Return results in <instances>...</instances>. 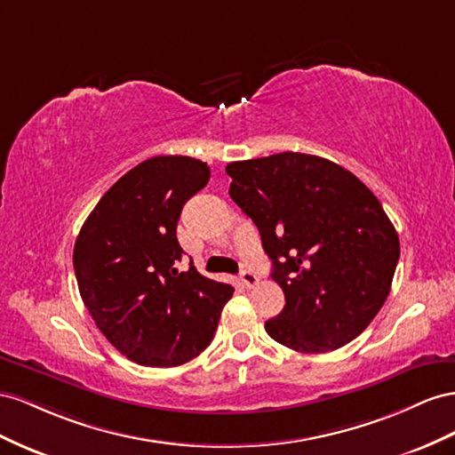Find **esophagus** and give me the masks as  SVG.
<instances>
[{
  "instance_id": "esophagus-1",
  "label": "esophagus",
  "mask_w": 455,
  "mask_h": 455,
  "mask_svg": "<svg viewBox=\"0 0 455 455\" xmlns=\"http://www.w3.org/2000/svg\"><path fill=\"white\" fill-rule=\"evenodd\" d=\"M240 278H242V283H243L245 288H248V290L255 288V285L259 283V278H257V275H255V272H251V270H242Z\"/></svg>"
}]
</instances>
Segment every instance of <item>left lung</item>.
<instances>
[{"instance_id": "1", "label": "left lung", "mask_w": 455, "mask_h": 455, "mask_svg": "<svg viewBox=\"0 0 455 455\" xmlns=\"http://www.w3.org/2000/svg\"><path fill=\"white\" fill-rule=\"evenodd\" d=\"M230 198L251 217L285 305L265 330L297 353L350 343L379 313L400 257L373 192L345 167L301 152L227 165Z\"/></svg>"}]
</instances>
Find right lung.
<instances>
[{"mask_svg":"<svg viewBox=\"0 0 455 455\" xmlns=\"http://www.w3.org/2000/svg\"><path fill=\"white\" fill-rule=\"evenodd\" d=\"M210 180L205 162L154 156L99 200L74 245L77 288L102 335L142 366L172 368L212 343L232 285L202 276L183 257L177 223Z\"/></svg>","mask_w":455,"mask_h":455,"instance_id":"add662e5","label":"right lung"}]
</instances>
